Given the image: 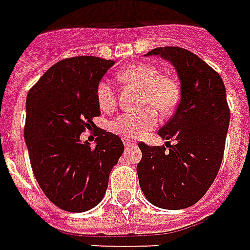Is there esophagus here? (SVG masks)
Here are the masks:
<instances>
[{
    "instance_id": "1",
    "label": "esophagus",
    "mask_w": 250,
    "mask_h": 250,
    "mask_svg": "<svg viewBox=\"0 0 250 250\" xmlns=\"http://www.w3.org/2000/svg\"><path fill=\"white\" fill-rule=\"evenodd\" d=\"M123 144L125 146H130V145H134L136 142L133 140H130V138H123Z\"/></svg>"
}]
</instances>
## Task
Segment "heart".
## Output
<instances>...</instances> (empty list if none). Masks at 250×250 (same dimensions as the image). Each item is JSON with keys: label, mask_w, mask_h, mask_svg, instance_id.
<instances>
[{"label": "heart", "mask_w": 250, "mask_h": 250, "mask_svg": "<svg viewBox=\"0 0 250 250\" xmlns=\"http://www.w3.org/2000/svg\"><path fill=\"white\" fill-rule=\"evenodd\" d=\"M118 79L141 88L140 104L146 106L140 112H125L112 120L110 130L124 138L144 136L158 124L159 113L166 116L175 110L181 100V88L176 80L161 75L159 69L147 63H134L121 69ZM97 104L101 110L112 112L117 105V93L108 80H101L96 88Z\"/></svg>", "instance_id": "heart-1"}]
</instances>
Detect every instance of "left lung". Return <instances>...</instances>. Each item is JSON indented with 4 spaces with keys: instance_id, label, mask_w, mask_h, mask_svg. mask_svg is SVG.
Masks as SVG:
<instances>
[{
    "instance_id": "8db88e82",
    "label": "left lung",
    "mask_w": 250,
    "mask_h": 250,
    "mask_svg": "<svg viewBox=\"0 0 250 250\" xmlns=\"http://www.w3.org/2000/svg\"><path fill=\"white\" fill-rule=\"evenodd\" d=\"M147 55L171 62L182 96L174 116L158 132L167 146L138 144V181L151 204L182 209L203 198L220 168L230 114L225 85L215 69L186 48L158 47Z\"/></svg>"
}]
</instances>
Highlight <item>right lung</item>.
<instances>
[{
  "instance_id": "right-lung-1",
  "label": "right lung",
  "mask_w": 250,
  "mask_h": 250,
  "mask_svg": "<svg viewBox=\"0 0 250 250\" xmlns=\"http://www.w3.org/2000/svg\"><path fill=\"white\" fill-rule=\"evenodd\" d=\"M113 64L96 56L67 58L27 93L25 141L31 168L48 200L64 211L84 212L100 203L124 151L121 138L100 127L96 146L80 142L82 133L97 127V84Z\"/></svg>"
}]
</instances>
